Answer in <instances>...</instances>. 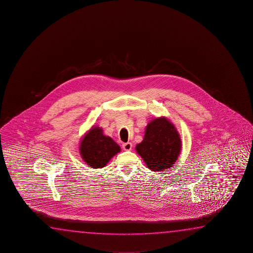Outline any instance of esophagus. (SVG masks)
Returning a JSON list of instances; mask_svg holds the SVG:
<instances>
[{"instance_id":"obj_1","label":"esophagus","mask_w":253,"mask_h":253,"mask_svg":"<svg viewBox=\"0 0 253 253\" xmlns=\"http://www.w3.org/2000/svg\"><path fill=\"white\" fill-rule=\"evenodd\" d=\"M122 146L125 150H131L133 148V144L131 142H126V143H123Z\"/></svg>"}]
</instances>
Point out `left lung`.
Returning <instances> with one entry per match:
<instances>
[{
    "mask_svg": "<svg viewBox=\"0 0 253 253\" xmlns=\"http://www.w3.org/2000/svg\"><path fill=\"white\" fill-rule=\"evenodd\" d=\"M182 144L175 126L166 117H159L146 126L144 138L135 150L152 171L171 168L179 159Z\"/></svg>",
    "mask_w": 253,
    "mask_h": 253,
    "instance_id": "1",
    "label": "left lung"
}]
</instances>
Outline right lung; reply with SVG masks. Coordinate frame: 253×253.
Here are the masks:
<instances>
[{
    "label": "right lung",
    "instance_id": "1",
    "mask_svg": "<svg viewBox=\"0 0 253 253\" xmlns=\"http://www.w3.org/2000/svg\"><path fill=\"white\" fill-rule=\"evenodd\" d=\"M120 150V145L112 138L104 135L103 128L98 126H93L83 135L79 145L82 160L94 169L105 167Z\"/></svg>",
    "mask_w": 253,
    "mask_h": 253
}]
</instances>
